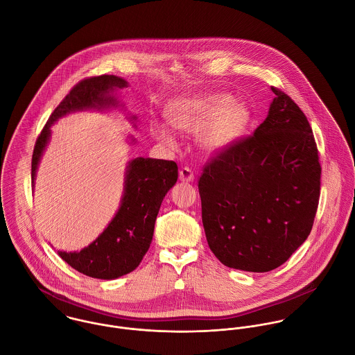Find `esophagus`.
I'll use <instances>...</instances> for the list:
<instances>
[{"mask_svg":"<svg viewBox=\"0 0 355 355\" xmlns=\"http://www.w3.org/2000/svg\"><path fill=\"white\" fill-rule=\"evenodd\" d=\"M194 178H196V176H194V172H193L190 168H187V166L182 168L180 172H179V179H180V182L189 183V182H193Z\"/></svg>","mask_w":355,"mask_h":355,"instance_id":"34e87169","label":"esophagus"}]
</instances>
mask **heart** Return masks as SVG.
I'll use <instances>...</instances> for the list:
<instances>
[{
  "label": "heart",
  "instance_id": "b5f03b06",
  "mask_svg": "<svg viewBox=\"0 0 355 355\" xmlns=\"http://www.w3.org/2000/svg\"><path fill=\"white\" fill-rule=\"evenodd\" d=\"M250 110L242 103H234L228 94H210L173 102L166 109V119L179 131L198 132L200 142L207 152H220L238 141L250 124ZM153 135L166 144H173L171 131L162 125L153 128Z\"/></svg>",
  "mask_w": 355,
  "mask_h": 355
}]
</instances>
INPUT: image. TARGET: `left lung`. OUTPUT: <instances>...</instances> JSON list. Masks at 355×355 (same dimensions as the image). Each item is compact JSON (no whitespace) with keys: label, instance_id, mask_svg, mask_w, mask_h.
Here are the masks:
<instances>
[{"label":"left lung","instance_id":"1","mask_svg":"<svg viewBox=\"0 0 355 355\" xmlns=\"http://www.w3.org/2000/svg\"><path fill=\"white\" fill-rule=\"evenodd\" d=\"M275 100L254 134L216 153L198 179L207 245L228 268L269 272L309 236L321 165L311 127L293 98Z\"/></svg>","mask_w":355,"mask_h":355}]
</instances>
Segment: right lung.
Wrapping results in <instances>:
<instances>
[{
    "mask_svg": "<svg viewBox=\"0 0 355 355\" xmlns=\"http://www.w3.org/2000/svg\"><path fill=\"white\" fill-rule=\"evenodd\" d=\"M123 87H127L124 79L101 75L86 78L71 89L53 110L37 138L31 159L33 184L40 158L51 137V124L76 109L116 105V100L109 93ZM176 180L178 165L175 161L142 157L132 159L128 165L120 209L106 230L79 253L58 252V255L78 272L96 279L110 280L132 272L150 248L159 206Z\"/></svg>",
    "mask_w": 355,
    "mask_h": 355,
    "instance_id": "1",
    "label": "right lung"
}]
</instances>
